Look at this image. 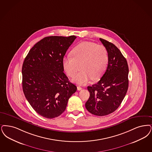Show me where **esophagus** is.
Returning <instances> with one entry per match:
<instances>
[{
	"label": "esophagus",
	"instance_id": "34e87169",
	"mask_svg": "<svg viewBox=\"0 0 152 152\" xmlns=\"http://www.w3.org/2000/svg\"><path fill=\"white\" fill-rule=\"evenodd\" d=\"M77 90H78V91H81V90L83 89V88L81 87V86H78L77 87Z\"/></svg>",
	"mask_w": 152,
	"mask_h": 152
}]
</instances>
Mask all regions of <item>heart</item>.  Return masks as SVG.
<instances>
[{
    "instance_id": "b5f03b06",
    "label": "heart",
    "mask_w": 152,
    "mask_h": 152,
    "mask_svg": "<svg viewBox=\"0 0 152 152\" xmlns=\"http://www.w3.org/2000/svg\"><path fill=\"white\" fill-rule=\"evenodd\" d=\"M71 54L72 57L67 56L63 59V68L67 75L72 77L80 67L81 71L72 79L80 84H85L92 78H100L108 66L109 54L103 45L83 42L75 46Z\"/></svg>"
}]
</instances>
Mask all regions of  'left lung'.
I'll list each match as a JSON object with an SVG mask.
<instances>
[{
    "instance_id": "1",
    "label": "left lung",
    "mask_w": 152,
    "mask_h": 152,
    "mask_svg": "<svg viewBox=\"0 0 152 152\" xmlns=\"http://www.w3.org/2000/svg\"><path fill=\"white\" fill-rule=\"evenodd\" d=\"M106 48L109 61L106 72L97 84L88 86L90 97L85 107L92 114L109 115L117 109L128 88V66L126 59L113 43L99 38Z\"/></svg>"
}]
</instances>
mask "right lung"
Listing matches in <instances>:
<instances>
[{"mask_svg": "<svg viewBox=\"0 0 152 152\" xmlns=\"http://www.w3.org/2000/svg\"><path fill=\"white\" fill-rule=\"evenodd\" d=\"M76 37H45L30 50L23 67V90L31 106L43 117L61 115L77 90L63 72L62 61Z\"/></svg>", "mask_w": 152, "mask_h": 152, "instance_id": "1", "label": "right lung"}]
</instances>
